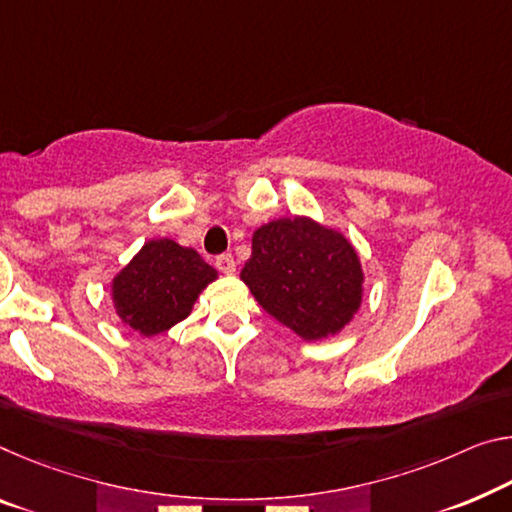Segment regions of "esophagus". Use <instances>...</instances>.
Listing matches in <instances>:
<instances>
[{"mask_svg": "<svg viewBox=\"0 0 512 512\" xmlns=\"http://www.w3.org/2000/svg\"><path fill=\"white\" fill-rule=\"evenodd\" d=\"M216 269L221 271V273L232 275L234 271H237V262H234V257H232L230 253H225V255H218V257H216Z\"/></svg>", "mask_w": 512, "mask_h": 512, "instance_id": "1", "label": "esophagus"}]
</instances>
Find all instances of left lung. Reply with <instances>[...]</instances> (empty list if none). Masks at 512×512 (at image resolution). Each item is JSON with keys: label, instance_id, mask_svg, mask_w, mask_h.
<instances>
[{"label": "left lung", "instance_id": "1", "mask_svg": "<svg viewBox=\"0 0 512 512\" xmlns=\"http://www.w3.org/2000/svg\"><path fill=\"white\" fill-rule=\"evenodd\" d=\"M241 280L273 319L305 342L337 335L362 303L364 275L351 241L307 216L257 227Z\"/></svg>", "mask_w": 512, "mask_h": 512}]
</instances>
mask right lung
I'll return each mask as SVG.
<instances>
[{"label":"right lung","mask_w":512,"mask_h":512,"mask_svg":"<svg viewBox=\"0 0 512 512\" xmlns=\"http://www.w3.org/2000/svg\"><path fill=\"white\" fill-rule=\"evenodd\" d=\"M218 278L193 248L152 239L111 282L120 321L143 337L166 332L191 314L200 291Z\"/></svg>","instance_id":"right-lung-1"}]
</instances>
